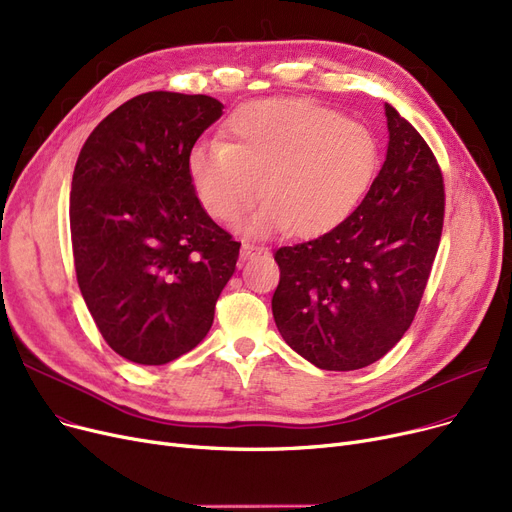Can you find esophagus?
<instances>
[{
  "label": "esophagus",
  "instance_id": "esophagus-1",
  "mask_svg": "<svg viewBox=\"0 0 512 512\" xmlns=\"http://www.w3.org/2000/svg\"><path fill=\"white\" fill-rule=\"evenodd\" d=\"M261 253H263V247H257V244L247 242V240L242 242V247H240V257H242V259H251V257L261 255Z\"/></svg>",
  "mask_w": 512,
  "mask_h": 512
}]
</instances>
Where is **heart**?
<instances>
[{
	"label": "heart",
	"instance_id": "heart-1",
	"mask_svg": "<svg viewBox=\"0 0 512 512\" xmlns=\"http://www.w3.org/2000/svg\"><path fill=\"white\" fill-rule=\"evenodd\" d=\"M379 167L370 127L305 98L242 104L226 123V142L196 146L188 175L203 209L226 224L261 194L251 234L284 230L318 236L355 209Z\"/></svg>",
	"mask_w": 512,
	"mask_h": 512
}]
</instances>
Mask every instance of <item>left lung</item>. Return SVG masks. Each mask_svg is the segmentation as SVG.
<instances>
[{"label": "left lung", "instance_id": "8db88e82", "mask_svg": "<svg viewBox=\"0 0 512 512\" xmlns=\"http://www.w3.org/2000/svg\"><path fill=\"white\" fill-rule=\"evenodd\" d=\"M387 157L362 205L330 232L274 255L282 339L322 370L381 360L410 328L443 228V177L420 133L385 104Z\"/></svg>", "mask_w": 512, "mask_h": 512}]
</instances>
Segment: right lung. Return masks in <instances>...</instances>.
<instances>
[{"label": "right lung", "instance_id": "add662e5", "mask_svg": "<svg viewBox=\"0 0 512 512\" xmlns=\"http://www.w3.org/2000/svg\"><path fill=\"white\" fill-rule=\"evenodd\" d=\"M211 96L148 92L85 140L71 184L83 301L121 358L161 366L201 343L240 242L207 215L188 157L221 117Z\"/></svg>", "mask_w": 512, "mask_h": 512}]
</instances>
